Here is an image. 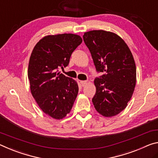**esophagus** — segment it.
<instances>
[{
  "label": "esophagus",
  "mask_w": 158,
  "mask_h": 158,
  "mask_svg": "<svg viewBox=\"0 0 158 158\" xmlns=\"http://www.w3.org/2000/svg\"><path fill=\"white\" fill-rule=\"evenodd\" d=\"M80 83H81L82 87H84L87 84V81H80Z\"/></svg>",
  "instance_id": "34e87169"
}]
</instances>
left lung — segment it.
Masks as SVG:
<instances>
[{
    "mask_svg": "<svg viewBox=\"0 0 158 158\" xmlns=\"http://www.w3.org/2000/svg\"><path fill=\"white\" fill-rule=\"evenodd\" d=\"M83 40L89 50L97 72L96 93L92 99L98 113L115 116L127 106L136 81L135 61L125 41L115 33L103 30L85 32Z\"/></svg>",
    "mask_w": 158,
    "mask_h": 158,
    "instance_id": "8db88e82",
    "label": "left lung"
}]
</instances>
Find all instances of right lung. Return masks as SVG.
<instances>
[{
    "label": "right lung",
    "mask_w": 158,
    "mask_h": 158,
    "mask_svg": "<svg viewBox=\"0 0 158 158\" xmlns=\"http://www.w3.org/2000/svg\"><path fill=\"white\" fill-rule=\"evenodd\" d=\"M82 41L81 36L72 33L46 35L35 45L30 56L31 92L40 109L56 120L69 114L78 93L77 82L59 69L69 65L72 52Z\"/></svg>",
    "instance_id": "obj_1"
}]
</instances>
